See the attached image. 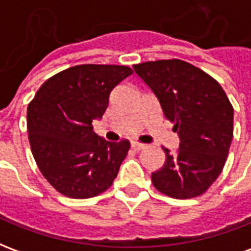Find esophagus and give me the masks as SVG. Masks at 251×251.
<instances>
[{"instance_id": "obj_1", "label": "esophagus", "mask_w": 251, "mask_h": 251, "mask_svg": "<svg viewBox=\"0 0 251 251\" xmlns=\"http://www.w3.org/2000/svg\"><path fill=\"white\" fill-rule=\"evenodd\" d=\"M131 148H133L134 151H141V149H144V148H145V145H144V144H140V142L133 141L131 142Z\"/></svg>"}]
</instances>
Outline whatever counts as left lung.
Wrapping results in <instances>:
<instances>
[{
	"label": "left lung",
	"instance_id": "left-lung-1",
	"mask_svg": "<svg viewBox=\"0 0 251 251\" xmlns=\"http://www.w3.org/2000/svg\"><path fill=\"white\" fill-rule=\"evenodd\" d=\"M133 68L180 140L176 152L163 148L165 163L152 174L153 185L175 199L204 194L221 175L231 145L234 109L226 93L208 74L179 59Z\"/></svg>",
	"mask_w": 251,
	"mask_h": 251
}]
</instances>
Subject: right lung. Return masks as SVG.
Wrapping results in <instances>:
<instances>
[{
  "mask_svg": "<svg viewBox=\"0 0 251 251\" xmlns=\"http://www.w3.org/2000/svg\"><path fill=\"white\" fill-rule=\"evenodd\" d=\"M131 74L126 66L71 67L50 77L28 104L32 154L57 192L87 199L113 184L130 144L106 141L91 124L104 114L113 88Z\"/></svg>",
  "mask_w": 251,
  "mask_h": 251,
  "instance_id": "obj_1",
  "label": "right lung"
}]
</instances>
